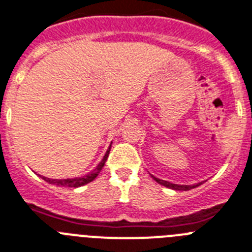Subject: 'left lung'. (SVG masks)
<instances>
[{"mask_svg": "<svg viewBox=\"0 0 252 252\" xmlns=\"http://www.w3.org/2000/svg\"><path fill=\"white\" fill-rule=\"evenodd\" d=\"M151 177H152V178H154V179H155L156 182H158V185L165 186V187L172 188V189H175V191H188V189H192V188L198 187V186H200V185H202V183H197V185H192V186H187V185H174V183H170V182H168V181H162V179L156 178V177H154V175H151Z\"/></svg>", "mask_w": 252, "mask_h": 252, "instance_id": "1", "label": "left lung"}]
</instances>
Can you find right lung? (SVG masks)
<instances>
[{
  "label": "right lung",
  "mask_w": 252,
  "mask_h": 252,
  "mask_svg": "<svg viewBox=\"0 0 252 252\" xmlns=\"http://www.w3.org/2000/svg\"><path fill=\"white\" fill-rule=\"evenodd\" d=\"M110 149H111V145L107 149L106 154L103 156V158L100 161V164L96 166V169H94L92 172L88 173L84 177H78V178H67V179H51V178H46V177H42L46 182L51 183V185H56V186H61V187H80V186H84L87 183H90V182L94 181L96 178L97 175L100 174V172L102 170L103 165H105V162L107 160V156L110 154Z\"/></svg>",
  "instance_id": "add662e5"
}]
</instances>
